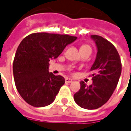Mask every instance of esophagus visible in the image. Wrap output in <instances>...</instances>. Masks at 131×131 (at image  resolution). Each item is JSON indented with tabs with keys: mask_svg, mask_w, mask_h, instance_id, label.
<instances>
[{
	"mask_svg": "<svg viewBox=\"0 0 131 131\" xmlns=\"http://www.w3.org/2000/svg\"><path fill=\"white\" fill-rule=\"evenodd\" d=\"M65 81H66V83H71L72 81H73V80L71 79H69V78H66Z\"/></svg>",
	"mask_w": 131,
	"mask_h": 131,
	"instance_id": "esophagus-1",
	"label": "esophagus"
}]
</instances>
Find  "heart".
I'll return each mask as SVG.
<instances>
[{
  "instance_id": "b5f03b06",
  "label": "heart",
  "mask_w": 131,
  "mask_h": 131,
  "mask_svg": "<svg viewBox=\"0 0 131 131\" xmlns=\"http://www.w3.org/2000/svg\"><path fill=\"white\" fill-rule=\"evenodd\" d=\"M86 49H88V50H91V47L88 45H81V47L80 48L81 50H86Z\"/></svg>"
}]
</instances>
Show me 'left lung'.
Masks as SVG:
<instances>
[{"mask_svg": "<svg viewBox=\"0 0 131 131\" xmlns=\"http://www.w3.org/2000/svg\"><path fill=\"white\" fill-rule=\"evenodd\" d=\"M97 47L94 63L91 68L93 84L87 86L81 81V88L73 95L76 104L87 110H95L104 104L116 88L122 70L119 53L108 40L92 35Z\"/></svg>", "mask_w": 131, "mask_h": 131, "instance_id": "obj_1", "label": "left lung"}]
</instances>
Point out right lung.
<instances>
[{"mask_svg": "<svg viewBox=\"0 0 131 131\" xmlns=\"http://www.w3.org/2000/svg\"><path fill=\"white\" fill-rule=\"evenodd\" d=\"M76 39L68 35L37 32L21 42L16 52L13 72L16 87L26 102L42 107L55 100L65 79L49 73V61L58 58Z\"/></svg>", "mask_w": 131, "mask_h": 131, "instance_id": "obj_1", "label": "right lung"}]
</instances>
